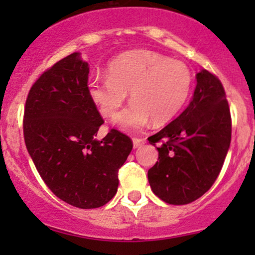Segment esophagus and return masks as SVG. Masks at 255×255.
Wrapping results in <instances>:
<instances>
[{
  "label": "esophagus",
  "instance_id": "34e87169",
  "mask_svg": "<svg viewBox=\"0 0 255 255\" xmlns=\"http://www.w3.org/2000/svg\"><path fill=\"white\" fill-rule=\"evenodd\" d=\"M145 143V139H140V138H134L133 139V148H138V146L143 145V144Z\"/></svg>",
  "mask_w": 255,
  "mask_h": 255
}]
</instances>
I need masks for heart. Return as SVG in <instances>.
<instances>
[{
  "label": "heart",
  "instance_id": "1",
  "mask_svg": "<svg viewBox=\"0 0 255 255\" xmlns=\"http://www.w3.org/2000/svg\"><path fill=\"white\" fill-rule=\"evenodd\" d=\"M192 87V74L181 61L150 50L127 51L109 64V75L96 74L89 95L104 117H112L127 100L130 105L112 123L125 132L140 130L153 121H170L184 109Z\"/></svg>",
  "mask_w": 255,
  "mask_h": 255
}]
</instances>
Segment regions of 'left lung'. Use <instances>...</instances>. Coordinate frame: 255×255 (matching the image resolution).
<instances>
[{
    "mask_svg": "<svg viewBox=\"0 0 255 255\" xmlns=\"http://www.w3.org/2000/svg\"><path fill=\"white\" fill-rule=\"evenodd\" d=\"M189 106L160 132L148 138L159 158L148 170L154 194L170 205L201 197L217 179L230 149L232 123L221 81L202 69Z\"/></svg>",
    "mask_w": 255,
    "mask_h": 255,
    "instance_id": "1",
    "label": "left lung"
}]
</instances>
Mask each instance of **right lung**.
Segmentation results:
<instances>
[{
    "mask_svg": "<svg viewBox=\"0 0 255 255\" xmlns=\"http://www.w3.org/2000/svg\"><path fill=\"white\" fill-rule=\"evenodd\" d=\"M89 73L80 53L54 64L30 89L23 121L39 175L55 196L79 208L101 207L115 196L118 169L133 148L116 129L96 139L104 120L89 95Z\"/></svg>",
    "mask_w": 255,
    "mask_h": 255,
    "instance_id": "add662e5",
    "label": "right lung"
}]
</instances>
